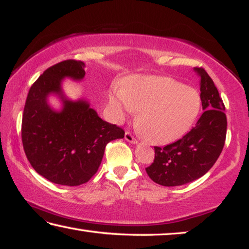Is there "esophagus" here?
Segmentation results:
<instances>
[{"label": "esophagus", "instance_id": "1", "mask_svg": "<svg viewBox=\"0 0 249 249\" xmlns=\"http://www.w3.org/2000/svg\"><path fill=\"white\" fill-rule=\"evenodd\" d=\"M124 139L127 140L128 142L132 143V144H137V143H138L137 139H135V138H133V136H132L130 132H125V133H124Z\"/></svg>", "mask_w": 249, "mask_h": 249}]
</instances>
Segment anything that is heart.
Here are the masks:
<instances>
[{
	"instance_id": "obj_1",
	"label": "heart",
	"mask_w": 249,
	"mask_h": 249,
	"mask_svg": "<svg viewBox=\"0 0 249 249\" xmlns=\"http://www.w3.org/2000/svg\"><path fill=\"white\" fill-rule=\"evenodd\" d=\"M109 105L117 121L138 112L136 124L152 143L179 139L193 125L200 111L198 91L166 76L138 75L125 79L109 93Z\"/></svg>"
}]
</instances>
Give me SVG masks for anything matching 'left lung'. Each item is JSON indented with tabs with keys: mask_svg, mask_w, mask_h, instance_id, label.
Masks as SVG:
<instances>
[{
	"mask_svg": "<svg viewBox=\"0 0 249 249\" xmlns=\"http://www.w3.org/2000/svg\"><path fill=\"white\" fill-rule=\"evenodd\" d=\"M194 70L200 78L204 113L181 139L155 147V160L146 171L151 180L161 186H181L202 177L216 162L225 144L227 119L224 102L207 72L202 68Z\"/></svg>",
	"mask_w": 249,
	"mask_h": 249,
	"instance_id": "obj_1",
	"label": "left lung"
}]
</instances>
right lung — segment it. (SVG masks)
I'll use <instances>...</instances> for the list:
<instances>
[{"label":"right lung","instance_id":"1","mask_svg":"<svg viewBox=\"0 0 249 249\" xmlns=\"http://www.w3.org/2000/svg\"><path fill=\"white\" fill-rule=\"evenodd\" d=\"M86 64L67 60L47 69L33 83L22 118V142L26 158L37 174L51 182L79 186L90 180L101 164L107 143L122 139L124 131L108 124L91 108L89 101L69 99L64 79L81 81ZM55 95L60 110L49 106Z\"/></svg>","mask_w":249,"mask_h":249}]
</instances>
